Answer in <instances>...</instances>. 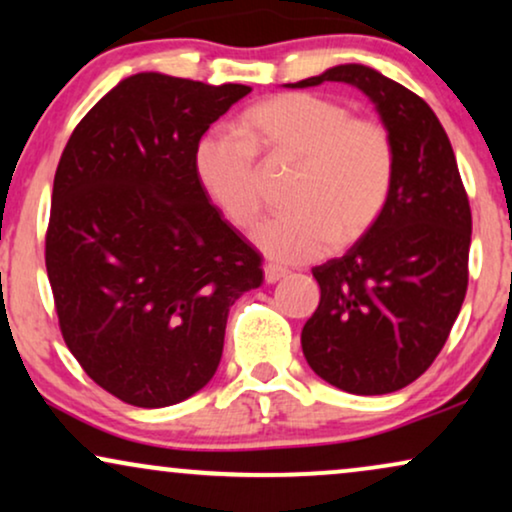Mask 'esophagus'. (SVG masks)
Instances as JSON below:
<instances>
[{
  "instance_id": "obj_1",
  "label": "esophagus",
  "mask_w": 512,
  "mask_h": 512,
  "mask_svg": "<svg viewBox=\"0 0 512 512\" xmlns=\"http://www.w3.org/2000/svg\"><path fill=\"white\" fill-rule=\"evenodd\" d=\"M286 274H288V271L281 269V267H276V264H269V267H264V281H267V283L281 281V278L286 276Z\"/></svg>"
}]
</instances>
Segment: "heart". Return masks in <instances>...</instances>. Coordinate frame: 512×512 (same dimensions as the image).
Masks as SVG:
<instances>
[{"instance_id":"b5f03b06","label":"heart","mask_w":512,"mask_h":512,"mask_svg":"<svg viewBox=\"0 0 512 512\" xmlns=\"http://www.w3.org/2000/svg\"><path fill=\"white\" fill-rule=\"evenodd\" d=\"M243 132L217 127L198 139L193 170L219 212L238 229L262 212L257 151L271 163H297L290 212L257 226L252 241L281 264L319 260L359 241L390 200L397 153L390 129L349 106L309 92L278 94L252 106Z\"/></svg>"}]
</instances>
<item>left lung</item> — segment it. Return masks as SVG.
Wrapping results in <instances>:
<instances>
[{
  "mask_svg": "<svg viewBox=\"0 0 512 512\" xmlns=\"http://www.w3.org/2000/svg\"><path fill=\"white\" fill-rule=\"evenodd\" d=\"M347 82L375 103L397 153L383 215L347 255L314 267L321 302L302 328L319 378L349 394L411 385L442 352L468 290L472 215L454 148L432 108L380 75L347 63L290 87Z\"/></svg>",
  "mask_w": 512,
  "mask_h": 512,
  "instance_id": "left-lung-1",
  "label": "left lung"
}]
</instances>
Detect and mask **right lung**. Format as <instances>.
Returning a JSON list of instances; mask_svg holds the SVG:
<instances>
[{"label":"right lung","instance_id":"obj_1","mask_svg":"<svg viewBox=\"0 0 512 512\" xmlns=\"http://www.w3.org/2000/svg\"><path fill=\"white\" fill-rule=\"evenodd\" d=\"M245 84L139 73L80 120L58 160L44 260L77 364L141 409L210 383L229 307L264 281L260 252L226 224L193 151Z\"/></svg>","mask_w":512,"mask_h":512}]
</instances>
